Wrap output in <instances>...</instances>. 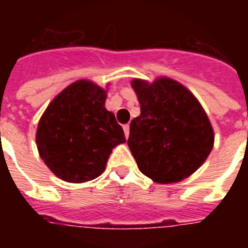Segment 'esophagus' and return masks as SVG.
<instances>
[{
  "mask_svg": "<svg viewBox=\"0 0 248 248\" xmlns=\"http://www.w3.org/2000/svg\"><path fill=\"white\" fill-rule=\"evenodd\" d=\"M124 135H126V138H128V135H130V126H128V124H124Z\"/></svg>",
  "mask_w": 248,
  "mask_h": 248,
  "instance_id": "obj_1",
  "label": "esophagus"
}]
</instances>
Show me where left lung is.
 <instances>
[{"label":"left lung","mask_w":248,"mask_h":248,"mask_svg":"<svg viewBox=\"0 0 248 248\" xmlns=\"http://www.w3.org/2000/svg\"><path fill=\"white\" fill-rule=\"evenodd\" d=\"M140 116L130 124L127 145L141 172L159 184L186 179L214 147V130L197 97L167 77L131 82Z\"/></svg>","instance_id":"1"}]
</instances>
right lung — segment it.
Segmentation results:
<instances>
[{
	"instance_id": "right-lung-1",
	"label": "right lung",
	"mask_w": 248,
	"mask_h": 248,
	"mask_svg": "<svg viewBox=\"0 0 248 248\" xmlns=\"http://www.w3.org/2000/svg\"><path fill=\"white\" fill-rule=\"evenodd\" d=\"M107 91L79 79L48 104L36 132L37 149L46 166L68 183L100 176L112 149L126 141L124 130L105 109Z\"/></svg>"
}]
</instances>
